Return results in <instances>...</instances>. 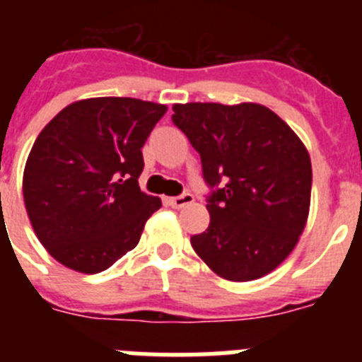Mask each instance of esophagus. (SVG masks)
I'll return each mask as SVG.
<instances>
[{"label":"esophagus","mask_w":362,"mask_h":362,"mask_svg":"<svg viewBox=\"0 0 362 362\" xmlns=\"http://www.w3.org/2000/svg\"><path fill=\"white\" fill-rule=\"evenodd\" d=\"M192 201H194V196L188 194V192H185V194H181V196L168 197V203H170V206H174V209H183V206L190 204Z\"/></svg>","instance_id":"esophagus-1"}]
</instances>
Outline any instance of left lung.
Wrapping results in <instances>:
<instances>
[{
	"mask_svg": "<svg viewBox=\"0 0 362 362\" xmlns=\"http://www.w3.org/2000/svg\"><path fill=\"white\" fill-rule=\"evenodd\" d=\"M172 121L201 156L210 225L190 243L217 276L254 281L279 267L308 219L312 163L263 105H174Z\"/></svg>",
	"mask_w": 362,
	"mask_h": 362,
	"instance_id": "8db88e82",
	"label": "left lung"
}]
</instances>
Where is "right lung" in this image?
<instances>
[{
	"mask_svg": "<svg viewBox=\"0 0 362 362\" xmlns=\"http://www.w3.org/2000/svg\"><path fill=\"white\" fill-rule=\"evenodd\" d=\"M165 105L92 98L63 108L28 153L23 197L41 245L83 274L107 270L139 243L161 199L139 188L143 145Z\"/></svg>",
	"mask_w": 362,
	"mask_h": 362,
	"instance_id": "obj_1",
	"label": "right lung"
}]
</instances>
